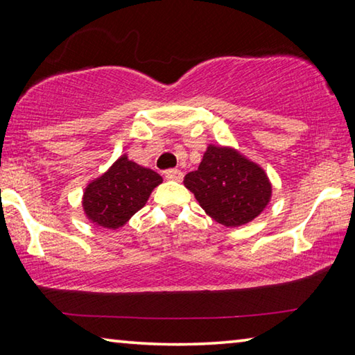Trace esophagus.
<instances>
[{
	"label": "esophagus",
	"instance_id": "esophagus-1",
	"mask_svg": "<svg viewBox=\"0 0 355 355\" xmlns=\"http://www.w3.org/2000/svg\"><path fill=\"white\" fill-rule=\"evenodd\" d=\"M166 178L167 180H172V182H182L183 180V172L178 171V169H171L166 172Z\"/></svg>",
	"mask_w": 355,
	"mask_h": 355
}]
</instances>
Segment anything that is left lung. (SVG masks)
<instances>
[{"mask_svg":"<svg viewBox=\"0 0 355 355\" xmlns=\"http://www.w3.org/2000/svg\"><path fill=\"white\" fill-rule=\"evenodd\" d=\"M184 186L209 218L239 227L260 216L271 202L268 173L239 150L209 144L199 169L184 177Z\"/></svg>","mask_w":355,"mask_h":355,"instance_id":"obj_1","label":"left lung"}]
</instances>
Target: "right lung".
Instances as JSON below:
<instances>
[{
    "mask_svg": "<svg viewBox=\"0 0 355 355\" xmlns=\"http://www.w3.org/2000/svg\"><path fill=\"white\" fill-rule=\"evenodd\" d=\"M163 183L155 171L120 156L83 192V211L94 225L117 230L146 205L152 191Z\"/></svg>",
    "mask_w": 355,
    "mask_h": 355,
    "instance_id": "add662e5",
    "label": "right lung"
}]
</instances>
